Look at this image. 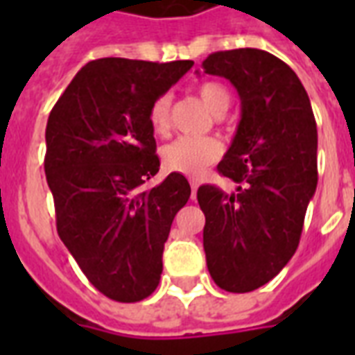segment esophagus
<instances>
[{
  "instance_id": "esophagus-1",
  "label": "esophagus",
  "mask_w": 355,
  "mask_h": 355,
  "mask_svg": "<svg viewBox=\"0 0 355 355\" xmlns=\"http://www.w3.org/2000/svg\"><path fill=\"white\" fill-rule=\"evenodd\" d=\"M189 186H191V199H195V197H197V182H193V180H191V182H189Z\"/></svg>"
}]
</instances>
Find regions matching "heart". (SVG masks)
Instances as JSON below:
<instances>
[{"label":"heart","mask_w":355,"mask_h":355,"mask_svg":"<svg viewBox=\"0 0 355 355\" xmlns=\"http://www.w3.org/2000/svg\"><path fill=\"white\" fill-rule=\"evenodd\" d=\"M200 99L214 114L227 112L230 107V94L223 85L208 80L197 88ZM169 107L171 97L162 94L155 99L149 108V123L156 134L167 132L169 127ZM223 145L211 136H180L175 141L164 147L162 160L171 171L182 173L188 177H200L202 173L219 160Z\"/></svg>","instance_id":"heart-1"}]
</instances>
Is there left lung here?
<instances>
[{"label": "left lung", "instance_id": "obj_1", "mask_svg": "<svg viewBox=\"0 0 355 355\" xmlns=\"http://www.w3.org/2000/svg\"><path fill=\"white\" fill-rule=\"evenodd\" d=\"M205 73L225 77L241 99V121L217 166L236 193L200 186L206 265L217 286L248 293L287 265L317 189V123L297 73L275 55L243 47L217 51Z\"/></svg>", "mask_w": 355, "mask_h": 355}]
</instances>
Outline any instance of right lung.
Wrapping results in <instances>:
<instances>
[{
  "instance_id": "1",
  "label": "right lung",
  "mask_w": 355,
  "mask_h": 355,
  "mask_svg": "<svg viewBox=\"0 0 355 355\" xmlns=\"http://www.w3.org/2000/svg\"><path fill=\"white\" fill-rule=\"evenodd\" d=\"M191 66L97 58L47 119L44 169L57 232L92 286L116 302H139L158 287L164 243L191 195L180 173L144 188L160 169L149 108Z\"/></svg>"
}]
</instances>
